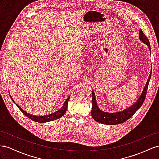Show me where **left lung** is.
Listing matches in <instances>:
<instances>
[{
	"label": "left lung",
	"mask_w": 159,
	"mask_h": 159,
	"mask_svg": "<svg viewBox=\"0 0 159 159\" xmlns=\"http://www.w3.org/2000/svg\"><path fill=\"white\" fill-rule=\"evenodd\" d=\"M139 38L142 43H145L146 46H148L150 52L151 53V49H150V45L148 41V39L146 37V35L144 34L143 31L140 29L139 31ZM152 72V70L150 71ZM151 77V73L149 75L147 81H146L143 91L142 92L140 97H138V100L134 103L131 106L128 107L127 109H124L123 111H118V112H105L102 110H101L99 106L97 105V101L95 99V94L94 91H93L92 93V110H91V116L96 121L99 122L101 124H106V125H116L124 123V121L128 120L130 118L134 113H135L140 107L143 104L144 101L145 99L146 91L148 87V83Z\"/></svg>",
	"instance_id": "1"
}]
</instances>
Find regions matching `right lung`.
Segmentation results:
<instances>
[{"instance_id":"obj_1","label":"right lung","mask_w":159,"mask_h":159,"mask_svg":"<svg viewBox=\"0 0 159 159\" xmlns=\"http://www.w3.org/2000/svg\"><path fill=\"white\" fill-rule=\"evenodd\" d=\"M10 96H11V98L12 99V100H13V102L15 103L13 97H11V95H10ZM69 99H70V96L68 97V98L66 99V101L64 102L63 106L61 107L60 109H58V111H56L54 113H52L49 115L40 116H38L31 115V114H30V113L25 111V110H23V109L21 107H20L17 103H15V104L17 106V107L20 109V110L21 111V112L23 113V114L25 115L27 117H29V118L31 119V120H33V121H36V122H39V123H44V122H48V121H53V120H56L57 119H59L60 117H62L65 114V113L66 112Z\"/></svg>"}]
</instances>
